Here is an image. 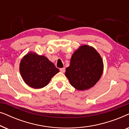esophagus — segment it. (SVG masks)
I'll use <instances>...</instances> for the list:
<instances>
[{
  "label": "esophagus",
  "mask_w": 129,
  "mask_h": 129,
  "mask_svg": "<svg viewBox=\"0 0 129 129\" xmlns=\"http://www.w3.org/2000/svg\"><path fill=\"white\" fill-rule=\"evenodd\" d=\"M60 71L61 73H64V72H65V68H63L60 69Z\"/></svg>",
  "instance_id": "obj_1"
}]
</instances>
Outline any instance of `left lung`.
Listing matches in <instances>:
<instances>
[{
    "label": "left lung",
    "mask_w": 129,
    "mask_h": 129,
    "mask_svg": "<svg viewBox=\"0 0 129 129\" xmlns=\"http://www.w3.org/2000/svg\"><path fill=\"white\" fill-rule=\"evenodd\" d=\"M103 61L94 47L80 46L72 54L65 76L78 90L90 89L97 83L103 72Z\"/></svg>",
    "instance_id": "left-lung-1"
}]
</instances>
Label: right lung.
Instances as JSON below:
<instances>
[{
	"mask_svg": "<svg viewBox=\"0 0 129 129\" xmlns=\"http://www.w3.org/2000/svg\"><path fill=\"white\" fill-rule=\"evenodd\" d=\"M19 70L25 83L34 89L45 87L59 72L46 57L31 52L26 54L20 60Z\"/></svg>",
	"mask_w": 129,
	"mask_h": 129,
	"instance_id": "obj_1",
	"label": "right lung"
}]
</instances>
